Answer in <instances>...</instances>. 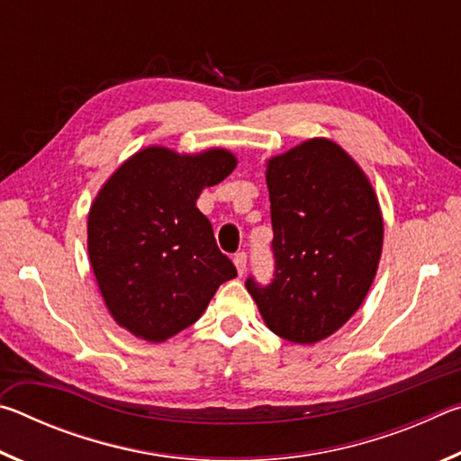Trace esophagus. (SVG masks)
<instances>
[{
	"mask_svg": "<svg viewBox=\"0 0 461 461\" xmlns=\"http://www.w3.org/2000/svg\"><path fill=\"white\" fill-rule=\"evenodd\" d=\"M233 264H236V268H238L240 275H244L246 267H248V256H246V252H238L236 256H233Z\"/></svg>",
	"mask_w": 461,
	"mask_h": 461,
	"instance_id": "34e87169",
	"label": "esophagus"
}]
</instances>
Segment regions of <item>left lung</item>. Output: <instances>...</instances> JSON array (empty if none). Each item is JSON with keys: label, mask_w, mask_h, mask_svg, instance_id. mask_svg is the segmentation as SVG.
<instances>
[{"label": "left lung", "mask_w": 461, "mask_h": 461, "mask_svg": "<svg viewBox=\"0 0 461 461\" xmlns=\"http://www.w3.org/2000/svg\"><path fill=\"white\" fill-rule=\"evenodd\" d=\"M268 285L246 280L264 321L293 343H315L360 309L382 252L380 207L360 167L315 138L268 160Z\"/></svg>", "instance_id": "1"}]
</instances>
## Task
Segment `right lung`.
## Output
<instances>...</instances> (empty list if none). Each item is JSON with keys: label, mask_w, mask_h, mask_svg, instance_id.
Instances as JSON below:
<instances>
[{"label": "right lung", "mask_w": 461, "mask_h": 461, "mask_svg": "<svg viewBox=\"0 0 461 461\" xmlns=\"http://www.w3.org/2000/svg\"><path fill=\"white\" fill-rule=\"evenodd\" d=\"M236 168L228 150L176 154L150 146L104 185L89 212V258L109 313L148 341H165L201 317L238 275L197 209L205 186Z\"/></svg>", "instance_id": "1"}]
</instances>
